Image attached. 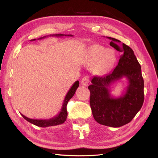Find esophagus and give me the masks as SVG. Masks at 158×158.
Instances as JSON below:
<instances>
[{
  "label": "esophagus",
  "instance_id": "1",
  "mask_svg": "<svg viewBox=\"0 0 158 158\" xmlns=\"http://www.w3.org/2000/svg\"><path fill=\"white\" fill-rule=\"evenodd\" d=\"M89 82V78L88 76H85L81 80V84H82L83 86H87L88 85V83Z\"/></svg>",
  "mask_w": 158,
  "mask_h": 158
}]
</instances>
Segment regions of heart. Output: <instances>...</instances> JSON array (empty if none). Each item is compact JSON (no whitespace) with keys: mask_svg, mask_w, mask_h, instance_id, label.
Instances as JSON below:
<instances>
[{"mask_svg":"<svg viewBox=\"0 0 158 158\" xmlns=\"http://www.w3.org/2000/svg\"><path fill=\"white\" fill-rule=\"evenodd\" d=\"M115 61V55L112 50H106L103 47L94 45L89 47L86 64L90 66L91 72L102 75L111 69Z\"/></svg>","mask_w":158,"mask_h":158,"instance_id":"obj_1","label":"heart"}]
</instances>
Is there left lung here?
<instances>
[{
  "label": "left lung",
  "mask_w": 158,
  "mask_h": 158,
  "mask_svg": "<svg viewBox=\"0 0 158 158\" xmlns=\"http://www.w3.org/2000/svg\"><path fill=\"white\" fill-rule=\"evenodd\" d=\"M110 45L122 55L112 73L102 77H95L88 86L90 107L94 118L101 125L120 127L130 123L140 111L144 103V80L141 66L132 49L113 37ZM125 77L128 85L121 97L110 94V85Z\"/></svg>",
  "instance_id": "obj_1"
}]
</instances>
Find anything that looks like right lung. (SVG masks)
<instances>
[{"instance_id":"add662e5","label":"right lung","mask_w":158,"mask_h":158,"mask_svg":"<svg viewBox=\"0 0 158 158\" xmlns=\"http://www.w3.org/2000/svg\"><path fill=\"white\" fill-rule=\"evenodd\" d=\"M49 36H55V37H63V36H70V37H73V35H64V34H61V33H59V34H54V35H47V36H44L43 37H40L38 40H42L44 39V38L47 37H49ZM36 40L35 39L34 40H31L30 41H35ZM79 86V81L77 80L73 84V85H72V87L70 88L69 91L66 94V96L64 98V99L63 103V106H62L60 111L56 114V116L52 117L51 118L49 119H33V118H27V117L24 116L23 114H22V117L24 118L28 122H30L31 124H33L37 127H51V126H56V125H61L64 123L66 121V118H67V110H66V106H67V103L69 102V100L73 97V95H74L76 90Z\"/></svg>"}]
</instances>
